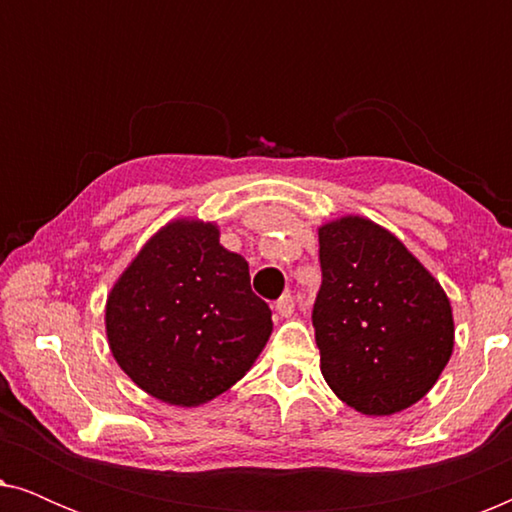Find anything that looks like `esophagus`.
Listing matches in <instances>:
<instances>
[{"mask_svg":"<svg viewBox=\"0 0 512 512\" xmlns=\"http://www.w3.org/2000/svg\"><path fill=\"white\" fill-rule=\"evenodd\" d=\"M275 310H277L279 317H291L293 310H296V303H293V296H291V293H284V296L277 300V303H275Z\"/></svg>","mask_w":512,"mask_h":512,"instance_id":"esophagus-1","label":"esophagus"}]
</instances>
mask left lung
Returning <instances> with one entry per match:
<instances>
[{"mask_svg":"<svg viewBox=\"0 0 512 512\" xmlns=\"http://www.w3.org/2000/svg\"><path fill=\"white\" fill-rule=\"evenodd\" d=\"M319 263L312 324L328 387L363 415L410 408L452 356L445 291L403 242L361 216L319 228Z\"/></svg>","mask_w":512,"mask_h":512,"instance_id":"1","label":"left lung"}]
</instances>
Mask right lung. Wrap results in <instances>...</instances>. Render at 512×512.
I'll return each mask as SVG.
<instances>
[{
	"instance_id": "obj_1",
	"label": "right lung",
	"mask_w": 512,
	"mask_h": 512,
	"mask_svg": "<svg viewBox=\"0 0 512 512\" xmlns=\"http://www.w3.org/2000/svg\"><path fill=\"white\" fill-rule=\"evenodd\" d=\"M272 333L249 263L223 249L214 223L174 221L153 235L107 300L118 366L146 394L200 405L244 377Z\"/></svg>"
}]
</instances>
